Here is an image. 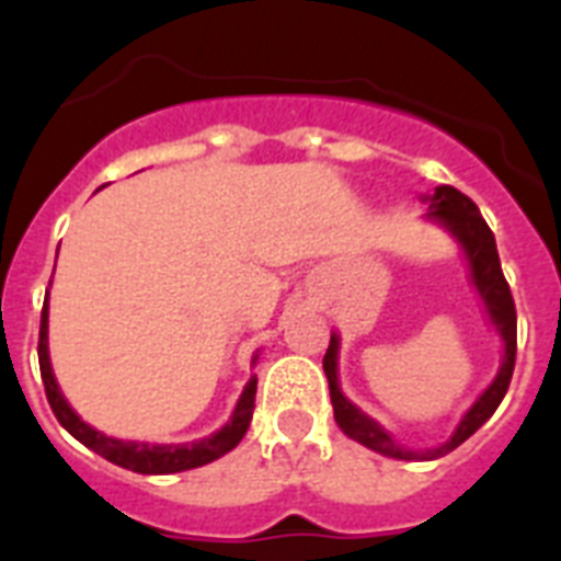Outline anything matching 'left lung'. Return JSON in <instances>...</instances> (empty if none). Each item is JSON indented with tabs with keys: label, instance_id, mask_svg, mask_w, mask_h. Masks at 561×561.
Instances as JSON below:
<instances>
[{
	"label": "left lung",
	"instance_id": "obj_1",
	"mask_svg": "<svg viewBox=\"0 0 561 561\" xmlns=\"http://www.w3.org/2000/svg\"><path fill=\"white\" fill-rule=\"evenodd\" d=\"M427 218L439 220V224H443V227L462 244L471 267V282H474V288H478L480 299H483V306H486L489 320H492L497 332H501V341H504V360H501V369H497L495 381L489 383L486 392L471 404V410L462 416V422L457 425V431H454L448 443L436 445V448H425V451H410V448L396 443V439H392L378 422H373L367 413H360V410L341 392V383H337V346H341V341H337V334H332V341H329V350H325L323 358L329 390H332L334 422L341 425L343 434L350 436V439H355V443L367 445L373 451L383 454V457L408 462L436 460V457L451 454L457 445L466 443V439L495 413L501 399H504L506 390H510V381H513L515 350H518V343H515L518 320H515L513 294H510V285H506L504 271H501L495 236H492V229H489V224L483 220L478 206L454 186H439L434 192V197H431Z\"/></svg>",
	"mask_w": 561,
	"mask_h": 561
}]
</instances>
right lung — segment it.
Returning <instances> with one entry per match:
<instances>
[{"mask_svg": "<svg viewBox=\"0 0 561 561\" xmlns=\"http://www.w3.org/2000/svg\"><path fill=\"white\" fill-rule=\"evenodd\" d=\"M39 375H43V387H46V399L55 410L57 422L69 431V434L83 443L87 448H92L95 454H101L104 460L116 462L122 469L139 471V474H174V471H188L197 469V466H206V462L218 460L227 451H232L241 439H244L247 427H250V419H253L255 408V383L259 378H250L238 399L236 410H232V419L227 425L220 427L218 434L206 436V439H197V443H183V445H151V443H125V439H113V436H104L101 431L90 427L83 422L69 401L64 399V392L57 387L55 373H51V364H48V290L46 302H43V317H39Z\"/></svg>", "mask_w": 561, "mask_h": 561, "instance_id": "right-lung-1", "label": "right lung"}]
</instances>
